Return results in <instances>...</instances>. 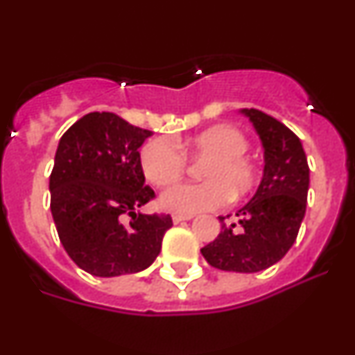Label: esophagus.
Listing matches in <instances>:
<instances>
[{
    "instance_id": "esophagus-1",
    "label": "esophagus",
    "mask_w": 355,
    "mask_h": 355,
    "mask_svg": "<svg viewBox=\"0 0 355 355\" xmlns=\"http://www.w3.org/2000/svg\"><path fill=\"white\" fill-rule=\"evenodd\" d=\"M192 218H193V215H174L172 216V222H174V224H181V222L192 220Z\"/></svg>"
}]
</instances>
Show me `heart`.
I'll return each mask as SVG.
<instances>
[{
  "label": "heart",
  "instance_id": "obj_1",
  "mask_svg": "<svg viewBox=\"0 0 355 355\" xmlns=\"http://www.w3.org/2000/svg\"><path fill=\"white\" fill-rule=\"evenodd\" d=\"M183 148L193 158H208L202 163V183H183L167 188L159 196L165 211L193 213L220 208L231 197L241 199L258 181V171L245 158L249 140L233 126H213L175 146L168 139H153L140 150V165L147 181L156 187L175 183L187 168Z\"/></svg>",
  "mask_w": 355,
  "mask_h": 355
}]
</instances>
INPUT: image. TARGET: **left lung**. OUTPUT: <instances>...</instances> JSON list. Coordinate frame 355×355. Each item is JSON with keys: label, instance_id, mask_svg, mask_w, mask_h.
Segmentation results:
<instances>
[{"label": "left lung", "instance_id": "1", "mask_svg": "<svg viewBox=\"0 0 355 355\" xmlns=\"http://www.w3.org/2000/svg\"><path fill=\"white\" fill-rule=\"evenodd\" d=\"M265 150L258 190L236 211L238 224H222L220 234L200 249L218 270L254 274L275 265L297 240L306 215L309 167L302 142L283 122L256 108H241ZM224 222V216H218Z\"/></svg>", "mask_w": 355, "mask_h": 355}]
</instances>
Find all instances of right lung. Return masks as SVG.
I'll list each match as a JSON object with an SVG mask.
<instances>
[{
    "label": "right lung",
    "instance_id": "obj_1",
    "mask_svg": "<svg viewBox=\"0 0 355 355\" xmlns=\"http://www.w3.org/2000/svg\"><path fill=\"white\" fill-rule=\"evenodd\" d=\"M150 135L112 112H92L58 142L51 213L65 252L81 270L117 277L146 270L158 258L171 215L139 211L155 197L139 153Z\"/></svg>",
    "mask_w": 355,
    "mask_h": 355
}]
</instances>
